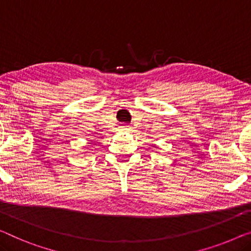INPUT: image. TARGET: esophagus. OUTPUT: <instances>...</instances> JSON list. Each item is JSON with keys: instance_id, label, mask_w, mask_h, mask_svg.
<instances>
[{"instance_id": "34e87169", "label": "esophagus", "mask_w": 251, "mask_h": 251, "mask_svg": "<svg viewBox=\"0 0 251 251\" xmlns=\"http://www.w3.org/2000/svg\"><path fill=\"white\" fill-rule=\"evenodd\" d=\"M122 127H124V128H123V129H127V126H122Z\"/></svg>"}]
</instances>
